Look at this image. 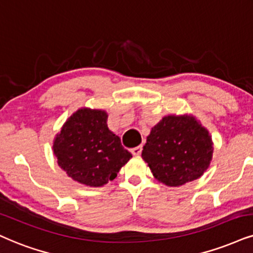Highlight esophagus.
<instances>
[{"label": "esophagus", "mask_w": 253, "mask_h": 253, "mask_svg": "<svg viewBox=\"0 0 253 253\" xmlns=\"http://www.w3.org/2000/svg\"><path fill=\"white\" fill-rule=\"evenodd\" d=\"M141 152H142V145L136 146V148H132V149H131V154L135 155V156L141 155Z\"/></svg>", "instance_id": "34e87169"}]
</instances>
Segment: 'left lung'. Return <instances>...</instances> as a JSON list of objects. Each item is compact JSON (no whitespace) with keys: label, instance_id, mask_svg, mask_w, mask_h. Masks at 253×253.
<instances>
[{"label":"left lung","instance_id":"left-lung-1","mask_svg":"<svg viewBox=\"0 0 253 253\" xmlns=\"http://www.w3.org/2000/svg\"><path fill=\"white\" fill-rule=\"evenodd\" d=\"M212 152L211 136L195 117L171 115L152 127L142 157L160 182L179 186L204 173Z\"/></svg>","mask_w":253,"mask_h":253}]
</instances>
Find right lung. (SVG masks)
Instances as JSON below:
<instances>
[{
	"instance_id": "obj_1",
	"label": "right lung",
	"mask_w": 253,
	"mask_h": 253,
	"mask_svg": "<svg viewBox=\"0 0 253 253\" xmlns=\"http://www.w3.org/2000/svg\"><path fill=\"white\" fill-rule=\"evenodd\" d=\"M102 110L80 109L64 123L54 142L57 163L68 176L89 186H102L116 178L132 155L120 137L108 129Z\"/></svg>"
}]
</instances>
